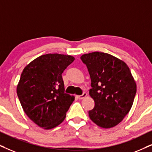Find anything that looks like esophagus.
<instances>
[{"label": "esophagus", "instance_id": "obj_1", "mask_svg": "<svg viewBox=\"0 0 152 152\" xmlns=\"http://www.w3.org/2000/svg\"><path fill=\"white\" fill-rule=\"evenodd\" d=\"M86 96H87V93H83L81 95H78V96H77V97H78V98L79 99H81L85 98Z\"/></svg>", "mask_w": 152, "mask_h": 152}]
</instances>
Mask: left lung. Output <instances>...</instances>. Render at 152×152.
Instances as JSON below:
<instances>
[{"label": "left lung", "mask_w": 152, "mask_h": 152, "mask_svg": "<svg viewBox=\"0 0 152 152\" xmlns=\"http://www.w3.org/2000/svg\"><path fill=\"white\" fill-rule=\"evenodd\" d=\"M91 79L89 94L95 107L90 118L103 128L114 127L128 114L137 91L136 83L124 61L109 54L94 52L80 57Z\"/></svg>", "instance_id": "1"}]
</instances>
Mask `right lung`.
Wrapping results in <instances>:
<instances>
[{"mask_svg":"<svg viewBox=\"0 0 152 152\" xmlns=\"http://www.w3.org/2000/svg\"><path fill=\"white\" fill-rule=\"evenodd\" d=\"M74 59L71 55L46 54L23 69L17 96L25 114L39 127L52 129L64 120L74 96L64 93L62 74Z\"/></svg>","mask_w":152,"mask_h":152,"instance_id":"add662e5","label":"right lung"}]
</instances>
